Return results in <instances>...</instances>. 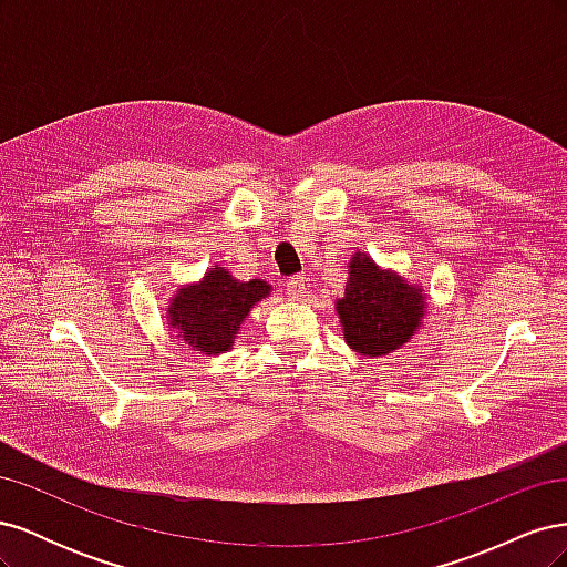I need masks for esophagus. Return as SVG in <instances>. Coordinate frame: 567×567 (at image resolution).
<instances>
[{
	"instance_id": "obj_1",
	"label": "esophagus",
	"mask_w": 567,
	"mask_h": 567,
	"mask_svg": "<svg viewBox=\"0 0 567 567\" xmlns=\"http://www.w3.org/2000/svg\"><path fill=\"white\" fill-rule=\"evenodd\" d=\"M286 290H288V298L290 300H302L307 296V290H310V286H307L305 274H296V277H290L286 281Z\"/></svg>"
}]
</instances>
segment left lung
<instances>
[{
  "label": "left lung",
  "mask_w": 567,
  "mask_h": 567,
  "mask_svg": "<svg viewBox=\"0 0 567 567\" xmlns=\"http://www.w3.org/2000/svg\"><path fill=\"white\" fill-rule=\"evenodd\" d=\"M348 346L354 352L383 357L402 348L423 317V296L398 274L375 267L369 257L354 255L350 281L338 302Z\"/></svg>",
  "instance_id": "1"
}]
</instances>
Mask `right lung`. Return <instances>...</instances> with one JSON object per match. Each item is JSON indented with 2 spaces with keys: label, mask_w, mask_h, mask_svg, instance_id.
Here are the masks:
<instances>
[{
  "label": "right lung",
  "mask_w": 567,
  "mask_h": 567,
  "mask_svg": "<svg viewBox=\"0 0 567 567\" xmlns=\"http://www.w3.org/2000/svg\"><path fill=\"white\" fill-rule=\"evenodd\" d=\"M267 293V281L241 284L231 279L229 271L215 267L196 288L179 290L169 307V319L188 346L205 354L227 352L250 307Z\"/></svg>",
  "instance_id": "obj_1"
}]
</instances>
